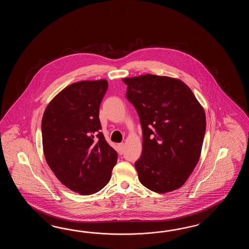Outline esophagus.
<instances>
[{"instance_id":"1","label":"esophagus","mask_w":249,"mask_h":249,"mask_svg":"<svg viewBox=\"0 0 249 249\" xmlns=\"http://www.w3.org/2000/svg\"><path fill=\"white\" fill-rule=\"evenodd\" d=\"M118 149H119V153L123 154L124 149V143L118 144Z\"/></svg>"}]
</instances>
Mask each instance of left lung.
Wrapping results in <instances>:
<instances>
[{
	"label": "left lung",
	"instance_id": "1",
	"mask_svg": "<svg viewBox=\"0 0 249 249\" xmlns=\"http://www.w3.org/2000/svg\"><path fill=\"white\" fill-rule=\"evenodd\" d=\"M123 82L142 127V153L134 164L139 180L161 194L179 189L200 158L206 132L203 107L176 78L148 74Z\"/></svg>",
	"mask_w": 249,
	"mask_h": 249
}]
</instances>
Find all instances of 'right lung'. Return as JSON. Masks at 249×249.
<instances>
[{
  "mask_svg": "<svg viewBox=\"0 0 249 249\" xmlns=\"http://www.w3.org/2000/svg\"><path fill=\"white\" fill-rule=\"evenodd\" d=\"M105 79L67 86L48 104L42 119V148L58 180L80 195L101 191L111 177L117 153L104 138L99 118Z\"/></svg>",
  "mask_w": 249,
  "mask_h": 249,
  "instance_id": "right-lung-1",
  "label": "right lung"
}]
</instances>
